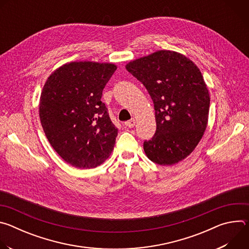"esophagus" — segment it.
Listing matches in <instances>:
<instances>
[{"label":"esophagus","instance_id":"34e87169","mask_svg":"<svg viewBox=\"0 0 249 249\" xmlns=\"http://www.w3.org/2000/svg\"><path fill=\"white\" fill-rule=\"evenodd\" d=\"M135 123H136L135 119H131V120H129V121H126V122L124 123V125H125L126 127H128V128H133V127L135 126Z\"/></svg>","mask_w":249,"mask_h":249}]
</instances>
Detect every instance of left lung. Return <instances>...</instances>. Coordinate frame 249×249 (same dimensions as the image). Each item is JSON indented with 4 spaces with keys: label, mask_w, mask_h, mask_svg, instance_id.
Listing matches in <instances>:
<instances>
[{
    "label": "left lung",
    "mask_w": 249,
    "mask_h": 249,
    "mask_svg": "<svg viewBox=\"0 0 249 249\" xmlns=\"http://www.w3.org/2000/svg\"><path fill=\"white\" fill-rule=\"evenodd\" d=\"M126 69L154 101L157 130L144 142L147 157L160 165L184 160L208 123L210 96L200 70L185 56L166 50L132 61Z\"/></svg>",
    "instance_id": "left-lung-1"
}]
</instances>
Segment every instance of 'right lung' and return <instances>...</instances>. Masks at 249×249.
Listing matches in <instances>:
<instances>
[{
  "instance_id": "right-lung-1",
  "label": "right lung",
  "mask_w": 249,
  "mask_h": 249,
  "mask_svg": "<svg viewBox=\"0 0 249 249\" xmlns=\"http://www.w3.org/2000/svg\"><path fill=\"white\" fill-rule=\"evenodd\" d=\"M113 64L72 62L48 78L39 117L50 145L69 164L93 168L111 155L118 129L101 101Z\"/></svg>"
}]
</instances>
